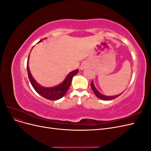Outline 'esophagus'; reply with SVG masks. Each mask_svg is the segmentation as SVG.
<instances>
[{
    "label": "esophagus",
    "mask_w": 151,
    "mask_h": 151,
    "mask_svg": "<svg viewBox=\"0 0 151 151\" xmlns=\"http://www.w3.org/2000/svg\"><path fill=\"white\" fill-rule=\"evenodd\" d=\"M86 67H87V66L85 64H83V65L81 66V70H84V69H85Z\"/></svg>",
    "instance_id": "esophagus-1"
}]
</instances>
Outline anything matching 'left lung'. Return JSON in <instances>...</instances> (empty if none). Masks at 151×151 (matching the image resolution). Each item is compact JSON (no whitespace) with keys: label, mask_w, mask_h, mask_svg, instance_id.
<instances>
[{"label":"left lung","mask_w":151,"mask_h":151,"mask_svg":"<svg viewBox=\"0 0 151 151\" xmlns=\"http://www.w3.org/2000/svg\"><path fill=\"white\" fill-rule=\"evenodd\" d=\"M91 89H92V90L93 91L94 93L96 94V96L98 98H99V99H103V100H104V101H108V100H111V99H115L117 97L119 96L120 95H121L122 94H120L118 95H116V96H105L104 94H102L101 93H100L99 91L96 89V88H95L94 86V84L93 83V81H92V83H91Z\"/></svg>","instance_id":"8db88e82"}]
</instances>
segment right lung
Returning a JSON list of instances; mask_svg holds the SVG:
<instances>
[{
    "label": "right lung",
    "mask_w": 151,
    "mask_h": 151,
    "mask_svg": "<svg viewBox=\"0 0 151 151\" xmlns=\"http://www.w3.org/2000/svg\"><path fill=\"white\" fill-rule=\"evenodd\" d=\"M42 40H41L39 42H42ZM28 60L29 57L28 58V62H27V70H28V77L32 86L40 95L49 100H57L62 98L69 88L73 77L76 75L79 71L78 69H76L68 73L65 80L59 85L52 87V88H46V87H43L38 84L34 79L29 69Z\"/></svg>",
    "instance_id": "obj_1"
}]
</instances>
